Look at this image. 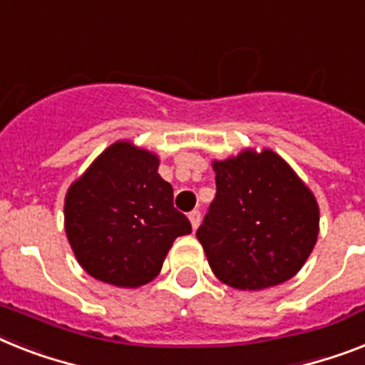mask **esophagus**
I'll return each mask as SVG.
<instances>
[{
  "label": "esophagus",
  "instance_id": "esophagus-1",
  "mask_svg": "<svg viewBox=\"0 0 365 365\" xmlns=\"http://www.w3.org/2000/svg\"><path fill=\"white\" fill-rule=\"evenodd\" d=\"M189 221H191L192 229L197 230L198 225H200V221H202V215H200V212H198V210H192V212H189Z\"/></svg>",
  "mask_w": 365,
  "mask_h": 365
}]
</instances>
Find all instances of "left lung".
<instances>
[{
	"label": "left lung",
	"mask_w": 365,
	"mask_h": 365,
	"mask_svg": "<svg viewBox=\"0 0 365 365\" xmlns=\"http://www.w3.org/2000/svg\"><path fill=\"white\" fill-rule=\"evenodd\" d=\"M213 170L217 191L197 230L213 274L242 290L290 279L319 236L313 192L269 150H245Z\"/></svg>",
	"instance_id": "left-lung-1"
}]
</instances>
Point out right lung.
Wrapping results in <instances>:
<instances>
[{"label": "right lung", "mask_w": 365, "mask_h": 365, "mask_svg": "<svg viewBox=\"0 0 365 365\" xmlns=\"http://www.w3.org/2000/svg\"><path fill=\"white\" fill-rule=\"evenodd\" d=\"M159 159L129 142L97 157L65 197V232L80 266L115 287L146 285L191 223L174 208Z\"/></svg>", "instance_id": "1"}]
</instances>
